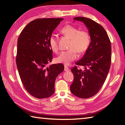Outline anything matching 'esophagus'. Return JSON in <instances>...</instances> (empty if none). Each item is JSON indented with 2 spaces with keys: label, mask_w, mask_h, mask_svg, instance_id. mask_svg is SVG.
I'll use <instances>...</instances> for the list:
<instances>
[{
  "label": "esophagus",
  "mask_w": 125,
  "mask_h": 125,
  "mask_svg": "<svg viewBox=\"0 0 125 125\" xmlns=\"http://www.w3.org/2000/svg\"><path fill=\"white\" fill-rule=\"evenodd\" d=\"M70 69H69V68L66 65H64V71L65 72H68L69 71Z\"/></svg>",
  "instance_id": "34e87169"
}]
</instances>
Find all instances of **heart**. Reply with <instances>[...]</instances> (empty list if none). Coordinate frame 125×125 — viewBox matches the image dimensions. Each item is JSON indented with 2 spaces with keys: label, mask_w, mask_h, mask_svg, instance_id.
<instances>
[{
  "label": "heart",
  "mask_w": 125,
  "mask_h": 125,
  "mask_svg": "<svg viewBox=\"0 0 125 125\" xmlns=\"http://www.w3.org/2000/svg\"><path fill=\"white\" fill-rule=\"evenodd\" d=\"M61 32L70 40L68 46L69 49L61 52L56 61L58 63L68 65L78 58L77 51L83 53L87 51L90 45V37L86 31L80 30L78 27L72 25H67L63 27L61 29ZM49 44L53 52L58 51L57 39L55 35H51L50 37Z\"/></svg>",
  "instance_id": "b5f03b06"
}]
</instances>
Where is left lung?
Instances as JSON below:
<instances>
[{
	"mask_svg": "<svg viewBox=\"0 0 125 125\" xmlns=\"http://www.w3.org/2000/svg\"><path fill=\"white\" fill-rule=\"evenodd\" d=\"M74 20L86 25L91 42L83 57L75 63L85 67V70L76 66L71 69L74 81L70 85V91L79 98H88L100 90L107 77L112 58L111 42L101 25L86 17H76Z\"/></svg>",
	"mask_w": 125,
	"mask_h": 125,
	"instance_id": "left-lung-1",
	"label": "left lung"
}]
</instances>
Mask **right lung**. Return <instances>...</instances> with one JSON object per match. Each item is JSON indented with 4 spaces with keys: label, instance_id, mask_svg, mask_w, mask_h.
Wrapping results in <instances>:
<instances>
[{
    "label": "right lung",
    "instance_id": "add662e5",
    "mask_svg": "<svg viewBox=\"0 0 125 125\" xmlns=\"http://www.w3.org/2000/svg\"><path fill=\"white\" fill-rule=\"evenodd\" d=\"M63 20H33L24 27L18 39L16 62L20 78L27 91L37 98L53 94L56 79L64 68L61 63L47 66L52 59L49 38Z\"/></svg>",
    "mask_w": 125,
    "mask_h": 125
}]
</instances>
